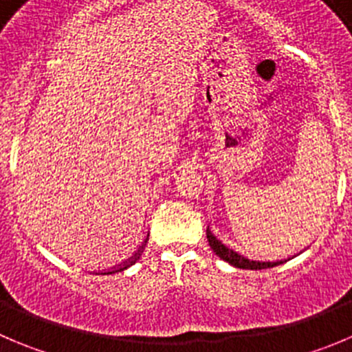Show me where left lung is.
I'll return each mask as SVG.
<instances>
[{"label":"left lung","instance_id":"obj_1","mask_svg":"<svg viewBox=\"0 0 352 352\" xmlns=\"http://www.w3.org/2000/svg\"><path fill=\"white\" fill-rule=\"evenodd\" d=\"M206 238H208V243L210 246H212V250L215 252L217 257H221L222 261L229 262L231 265H234V267H239V269H265V267H274V265H280L283 264V262H258V261H250V258L243 257V255H239L238 252L231 250V248H228L226 245H222V241H219V239L215 238V236L212 234V232L206 229Z\"/></svg>","mask_w":352,"mask_h":352}]
</instances>
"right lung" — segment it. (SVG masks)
I'll return each instance as SVG.
<instances>
[{"instance_id": "1", "label": "right lung", "mask_w": 352, "mask_h": 352, "mask_svg": "<svg viewBox=\"0 0 352 352\" xmlns=\"http://www.w3.org/2000/svg\"><path fill=\"white\" fill-rule=\"evenodd\" d=\"M130 264H131V262H130ZM130 264H126V265H124V267H128V265H130ZM124 267H121V269H124ZM121 269H120V271H121Z\"/></svg>"}]
</instances>
